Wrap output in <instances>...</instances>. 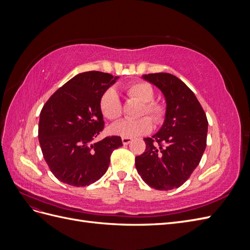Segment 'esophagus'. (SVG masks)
Wrapping results in <instances>:
<instances>
[{
    "label": "esophagus",
    "mask_w": 250,
    "mask_h": 250,
    "mask_svg": "<svg viewBox=\"0 0 250 250\" xmlns=\"http://www.w3.org/2000/svg\"><path fill=\"white\" fill-rule=\"evenodd\" d=\"M132 141L131 138H122V143L124 144V145H128L130 142Z\"/></svg>",
    "instance_id": "esophagus-1"
}]
</instances>
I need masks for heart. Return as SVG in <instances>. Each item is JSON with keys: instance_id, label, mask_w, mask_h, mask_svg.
<instances>
[{"instance_id": "heart-1", "label": "heart", "mask_w": 250, "mask_h": 250, "mask_svg": "<svg viewBox=\"0 0 250 250\" xmlns=\"http://www.w3.org/2000/svg\"><path fill=\"white\" fill-rule=\"evenodd\" d=\"M123 92L131 99L142 103L139 116L148 115L155 124L163 122L166 116V107L163 103L153 100L154 90L149 83L144 81L131 82L123 87ZM100 110L105 118L111 121L118 120L122 115V103L115 90L108 89L102 95ZM150 119L148 117H142L137 120H123L112 125L110 132L122 138H135L147 134L153 126Z\"/></svg>"}]
</instances>
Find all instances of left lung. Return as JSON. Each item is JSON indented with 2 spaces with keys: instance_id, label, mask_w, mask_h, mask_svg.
<instances>
[{
  "instance_id": "left-lung-1",
  "label": "left lung",
  "mask_w": 250,
  "mask_h": 250,
  "mask_svg": "<svg viewBox=\"0 0 250 250\" xmlns=\"http://www.w3.org/2000/svg\"><path fill=\"white\" fill-rule=\"evenodd\" d=\"M143 78L162 90L167 110L160 131L144 139L146 150L135 157V168L149 187L168 191L183 186L199 165L208 119L194 93L176 76L155 73Z\"/></svg>"
}]
</instances>
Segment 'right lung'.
Wrapping results in <instances>:
<instances>
[{
    "mask_svg": "<svg viewBox=\"0 0 250 250\" xmlns=\"http://www.w3.org/2000/svg\"><path fill=\"white\" fill-rule=\"evenodd\" d=\"M118 78L98 71L78 74L43 105L39 124L42 152L62 183L94 184L107 171L112 151L123 146L118 135L95 142L104 128L100 99Z\"/></svg>",
    "mask_w": 250,
    "mask_h": 250,
    "instance_id": "1",
    "label": "right lung"
}]
</instances>
